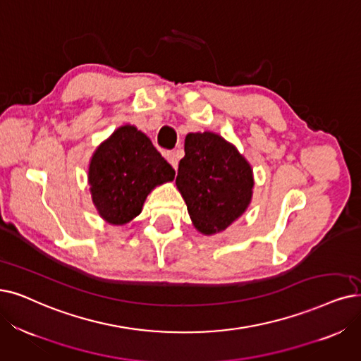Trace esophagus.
<instances>
[{
    "mask_svg": "<svg viewBox=\"0 0 361 361\" xmlns=\"http://www.w3.org/2000/svg\"><path fill=\"white\" fill-rule=\"evenodd\" d=\"M166 158H167V161L171 164V167L176 170V169H178V158H176L175 152H167V154H166Z\"/></svg>",
    "mask_w": 361,
    "mask_h": 361,
    "instance_id": "1",
    "label": "esophagus"
}]
</instances>
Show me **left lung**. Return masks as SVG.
I'll return each mask as SVG.
<instances>
[{
    "mask_svg": "<svg viewBox=\"0 0 361 361\" xmlns=\"http://www.w3.org/2000/svg\"><path fill=\"white\" fill-rule=\"evenodd\" d=\"M176 186L198 233L213 235L244 214L253 197V169L218 133L195 132L185 137Z\"/></svg>",
    "mask_w": 361,
    "mask_h": 361,
    "instance_id": "left-lung-1",
    "label": "left lung"
}]
</instances>
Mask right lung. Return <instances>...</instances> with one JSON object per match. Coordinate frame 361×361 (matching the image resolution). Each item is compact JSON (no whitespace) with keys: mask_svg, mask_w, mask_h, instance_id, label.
<instances>
[{"mask_svg":"<svg viewBox=\"0 0 361 361\" xmlns=\"http://www.w3.org/2000/svg\"><path fill=\"white\" fill-rule=\"evenodd\" d=\"M175 179V170L136 126L124 124L94 149L87 171L93 206L114 226L140 214L148 194Z\"/></svg>","mask_w":361,"mask_h":361,"instance_id":"right-lung-1","label":"right lung"}]
</instances>
